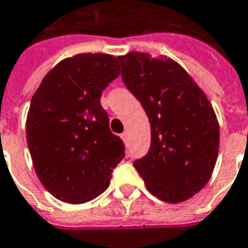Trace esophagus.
<instances>
[{
	"label": "esophagus",
	"mask_w": 248,
	"mask_h": 248,
	"mask_svg": "<svg viewBox=\"0 0 248 248\" xmlns=\"http://www.w3.org/2000/svg\"><path fill=\"white\" fill-rule=\"evenodd\" d=\"M121 139H122L124 143H126V141H127V132H124V133L121 135Z\"/></svg>",
	"instance_id": "1"
}]
</instances>
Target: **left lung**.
<instances>
[{"label": "left lung", "instance_id": "left-lung-1", "mask_svg": "<svg viewBox=\"0 0 248 248\" xmlns=\"http://www.w3.org/2000/svg\"><path fill=\"white\" fill-rule=\"evenodd\" d=\"M126 87L151 126L147 155L133 162L147 190L178 204L204 187L219 150V124L205 93L176 61L145 52L118 57Z\"/></svg>", "mask_w": 248, "mask_h": 248}]
</instances>
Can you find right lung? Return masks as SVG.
<instances>
[{"mask_svg":"<svg viewBox=\"0 0 248 248\" xmlns=\"http://www.w3.org/2000/svg\"><path fill=\"white\" fill-rule=\"evenodd\" d=\"M109 54H78L58 62L31 97L26 140L36 175L55 199L83 204L104 193L124 156L109 130L103 90L119 76Z\"/></svg>","mask_w":248,"mask_h":248,"instance_id":"right-lung-1","label":"right lung"}]
</instances>
